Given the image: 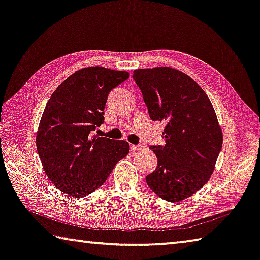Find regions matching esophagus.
<instances>
[{
    "mask_svg": "<svg viewBox=\"0 0 260 260\" xmlns=\"http://www.w3.org/2000/svg\"><path fill=\"white\" fill-rule=\"evenodd\" d=\"M143 149H144V146L141 145V144H138V145L131 144V151H133V152H136V151H141Z\"/></svg>",
    "mask_w": 260,
    "mask_h": 260,
    "instance_id": "1",
    "label": "esophagus"
}]
</instances>
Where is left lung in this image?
I'll list each match as a JSON object with an SVG mask.
<instances>
[{"mask_svg": "<svg viewBox=\"0 0 260 260\" xmlns=\"http://www.w3.org/2000/svg\"><path fill=\"white\" fill-rule=\"evenodd\" d=\"M133 78L151 119L166 122V144L150 146L158 166L146 184L164 200L186 199L208 182L223 145L214 107L204 89L177 69H136Z\"/></svg>", "mask_w": 260, "mask_h": 260, "instance_id": "1", "label": "left lung"}]
</instances>
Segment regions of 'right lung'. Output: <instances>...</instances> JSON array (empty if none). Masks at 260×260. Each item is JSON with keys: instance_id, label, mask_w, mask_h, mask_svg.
Wrapping results in <instances>:
<instances>
[{"instance_id": "obj_1", "label": "right lung", "mask_w": 260, "mask_h": 260, "mask_svg": "<svg viewBox=\"0 0 260 260\" xmlns=\"http://www.w3.org/2000/svg\"><path fill=\"white\" fill-rule=\"evenodd\" d=\"M128 77L127 72L98 66L83 68L49 99L36 148L45 174L61 192L75 198L91 194L128 154L126 141L93 134L105 122L108 94Z\"/></svg>"}]
</instances>
